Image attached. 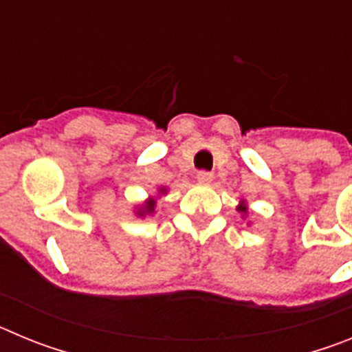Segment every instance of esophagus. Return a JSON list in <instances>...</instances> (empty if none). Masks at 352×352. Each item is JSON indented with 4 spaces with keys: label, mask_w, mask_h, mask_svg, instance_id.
Returning a JSON list of instances; mask_svg holds the SVG:
<instances>
[{
    "label": "esophagus",
    "mask_w": 352,
    "mask_h": 352,
    "mask_svg": "<svg viewBox=\"0 0 352 352\" xmlns=\"http://www.w3.org/2000/svg\"><path fill=\"white\" fill-rule=\"evenodd\" d=\"M211 179H213V174L211 173H206V170H199L197 173L199 183H204V185H208V183H211Z\"/></svg>",
    "instance_id": "1"
}]
</instances>
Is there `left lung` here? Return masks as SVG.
<instances>
[{
    "label": "left lung",
    "mask_w": 352,
    "mask_h": 352,
    "mask_svg": "<svg viewBox=\"0 0 352 352\" xmlns=\"http://www.w3.org/2000/svg\"><path fill=\"white\" fill-rule=\"evenodd\" d=\"M236 211H239V213H241V217H247L248 214V206H247V201H245V199H241V201H239V204L238 206H236ZM250 223V222H248Z\"/></svg>",
    "instance_id": "8db88e82"
}]
</instances>
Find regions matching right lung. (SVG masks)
<instances>
[{"instance_id": "add662e5", "label": "right lung", "mask_w": 352, "mask_h": 352, "mask_svg": "<svg viewBox=\"0 0 352 352\" xmlns=\"http://www.w3.org/2000/svg\"><path fill=\"white\" fill-rule=\"evenodd\" d=\"M157 192H158L157 195H149V197L146 199L144 203H141V204H139V206H135V210H133L135 217H139V219H144V217H148V214H155V206H157V199H160V197H164V195H167V188H166V186H158Z\"/></svg>"}]
</instances>
